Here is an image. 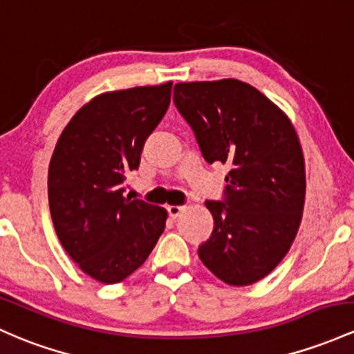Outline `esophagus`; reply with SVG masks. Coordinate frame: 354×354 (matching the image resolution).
<instances>
[{
  "label": "esophagus",
  "instance_id": "1",
  "mask_svg": "<svg viewBox=\"0 0 354 354\" xmlns=\"http://www.w3.org/2000/svg\"><path fill=\"white\" fill-rule=\"evenodd\" d=\"M168 215L171 216V218H178V216H180V213L183 212L185 209V207H178V205H169L168 208Z\"/></svg>",
  "mask_w": 354,
  "mask_h": 354
}]
</instances>
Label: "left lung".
Instances as JSON below:
<instances>
[{
	"label": "left lung",
	"instance_id": "1",
	"mask_svg": "<svg viewBox=\"0 0 354 354\" xmlns=\"http://www.w3.org/2000/svg\"><path fill=\"white\" fill-rule=\"evenodd\" d=\"M173 100L205 161L230 168L223 201H205L213 232L198 255L225 284H254L286 257L301 225L306 168L296 129L236 79L176 84Z\"/></svg>",
	"mask_w": 354,
	"mask_h": 354
}]
</instances>
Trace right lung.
<instances>
[{
  "instance_id": "obj_1",
  "label": "right lung",
  "mask_w": 354,
  "mask_h": 354,
  "mask_svg": "<svg viewBox=\"0 0 354 354\" xmlns=\"http://www.w3.org/2000/svg\"><path fill=\"white\" fill-rule=\"evenodd\" d=\"M171 85L94 97L65 126L48 168V203L62 247L85 274L118 284L145 263L165 230V208L124 196Z\"/></svg>"
}]
</instances>
